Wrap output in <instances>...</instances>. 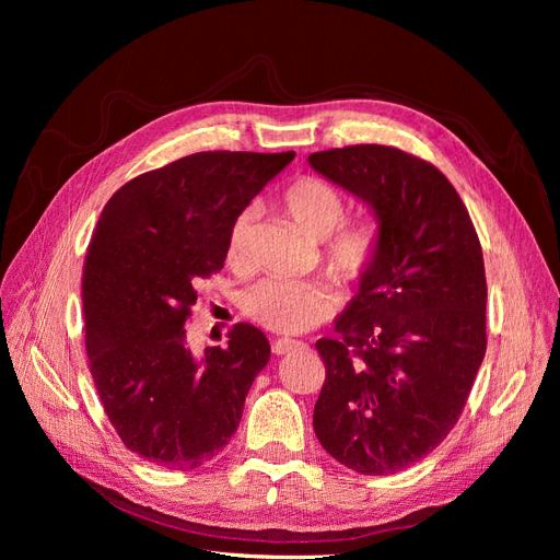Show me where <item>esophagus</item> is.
<instances>
[{"label":"esophagus","mask_w":560,"mask_h":560,"mask_svg":"<svg viewBox=\"0 0 560 560\" xmlns=\"http://www.w3.org/2000/svg\"><path fill=\"white\" fill-rule=\"evenodd\" d=\"M306 343L303 341H296V338H276L273 341V352L276 354H284V352H290L292 348H303Z\"/></svg>","instance_id":"34e87169"}]
</instances>
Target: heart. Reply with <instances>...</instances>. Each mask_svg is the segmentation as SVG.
Returning a JSON list of instances; mask_svg holds the SVG:
<instances>
[{
	"label": "heart",
	"instance_id": "obj_1",
	"mask_svg": "<svg viewBox=\"0 0 560 560\" xmlns=\"http://www.w3.org/2000/svg\"><path fill=\"white\" fill-rule=\"evenodd\" d=\"M280 202L303 231L313 238H325L322 257L343 284H360L376 268L383 252V226L374 214H358L343 222L346 200L336 186L317 177H299L282 191ZM254 219V206L233 214L226 233L229 264L245 266L249 261ZM338 301L341 296L329 276H268L247 287L241 308L266 329L299 334L327 322L336 313Z\"/></svg>",
	"mask_w": 560,
	"mask_h": 560
}]
</instances>
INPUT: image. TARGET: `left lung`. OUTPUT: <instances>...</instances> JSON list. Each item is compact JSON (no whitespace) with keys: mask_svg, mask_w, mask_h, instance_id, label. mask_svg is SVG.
Wrapping results in <instances>:
<instances>
[{"mask_svg":"<svg viewBox=\"0 0 560 560\" xmlns=\"http://www.w3.org/2000/svg\"><path fill=\"white\" fill-rule=\"evenodd\" d=\"M362 198L383 252L315 343L327 376L313 428L338 463L385 477L418 463L460 418L486 354V270L477 229L442 171L397 147L308 156Z\"/></svg>","mask_w":560,"mask_h":560,"instance_id":"1","label":"left lung"}]
</instances>
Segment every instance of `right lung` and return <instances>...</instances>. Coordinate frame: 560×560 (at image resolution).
<instances>
[{
    "instance_id": "1",
    "label": "right lung",
    "mask_w": 560,
    "mask_h": 560,
    "mask_svg": "<svg viewBox=\"0 0 560 560\" xmlns=\"http://www.w3.org/2000/svg\"><path fill=\"white\" fill-rule=\"evenodd\" d=\"M292 159L198 151L124 184L97 219L81 280L89 369L112 428L149 463L194 469L238 430L266 336L238 322L194 360L184 325L200 280L224 268L233 214Z\"/></svg>"
}]
</instances>
